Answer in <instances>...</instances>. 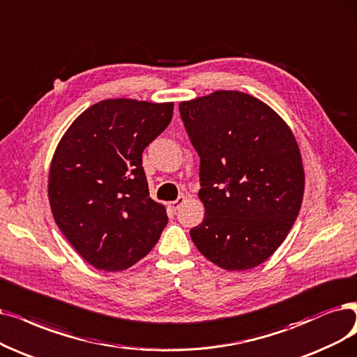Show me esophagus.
Instances as JSON below:
<instances>
[{"label":"esophagus","instance_id":"34e87169","mask_svg":"<svg viewBox=\"0 0 357 357\" xmlns=\"http://www.w3.org/2000/svg\"><path fill=\"white\" fill-rule=\"evenodd\" d=\"M184 202V197L183 196H180L177 201H173V202H168V206L173 209V211H177L178 208H180V205Z\"/></svg>","mask_w":357,"mask_h":357}]
</instances>
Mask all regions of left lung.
Listing matches in <instances>:
<instances>
[{
    "mask_svg": "<svg viewBox=\"0 0 357 357\" xmlns=\"http://www.w3.org/2000/svg\"><path fill=\"white\" fill-rule=\"evenodd\" d=\"M201 158L204 221L190 230L206 259L227 271L265 262L301 211L305 171L296 137L261 99L215 91L178 105Z\"/></svg>",
    "mask_w": 357,
    "mask_h": 357,
    "instance_id": "1",
    "label": "left lung"
}]
</instances>
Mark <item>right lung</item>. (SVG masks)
Listing matches in <instances>:
<instances>
[{"label": "right lung", "mask_w": 357, "mask_h": 357, "mask_svg": "<svg viewBox=\"0 0 357 357\" xmlns=\"http://www.w3.org/2000/svg\"><path fill=\"white\" fill-rule=\"evenodd\" d=\"M174 102L104 99L71 123L54 152V220L92 266L124 271L152 250L168 217L149 197L142 152L173 119Z\"/></svg>", "instance_id": "1"}]
</instances>
